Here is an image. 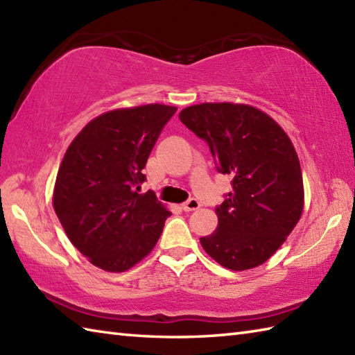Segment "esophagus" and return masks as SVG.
I'll use <instances>...</instances> for the list:
<instances>
[{"label": "esophagus", "instance_id": "1", "mask_svg": "<svg viewBox=\"0 0 355 355\" xmlns=\"http://www.w3.org/2000/svg\"><path fill=\"white\" fill-rule=\"evenodd\" d=\"M198 207H200V202L195 198L187 200L186 202H183V205H182V209L184 210V212H192V210H197Z\"/></svg>", "mask_w": 355, "mask_h": 355}]
</instances>
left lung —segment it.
I'll list each match as a JSON object with an SVG mask.
<instances>
[{
    "instance_id": "obj_1",
    "label": "left lung",
    "mask_w": 355,
    "mask_h": 355,
    "mask_svg": "<svg viewBox=\"0 0 355 355\" xmlns=\"http://www.w3.org/2000/svg\"><path fill=\"white\" fill-rule=\"evenodd\" d=\"M178 117L207 141L218 171L233 178V191L215 209L218 229L200 238L202 248L233 271L261 266L302 216V169L290 137L275 119L245 103H198Z\"/></svg>"
}]
</instances>
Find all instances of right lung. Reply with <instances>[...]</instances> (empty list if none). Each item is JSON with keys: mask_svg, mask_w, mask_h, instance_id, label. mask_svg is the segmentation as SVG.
I'll return each instance as SVG.
<instances>
[{"mask_svg": "<svg viewBox=\"0 0 355 355\" xmlns=\"http://www.w3.org/2000/svg\"><path fill=\"white\" fill-rule=\"evenodd\" d=\"M177 108L163 103L107 111L88 122L59 166L53 207L93 266L122 273L153 252L171 212L140 193L143 168Z\"/></svg>", "mask_w": 355, "mask_h": 355, "instance_id": "1", "label": "right lung"}]
</instances>
